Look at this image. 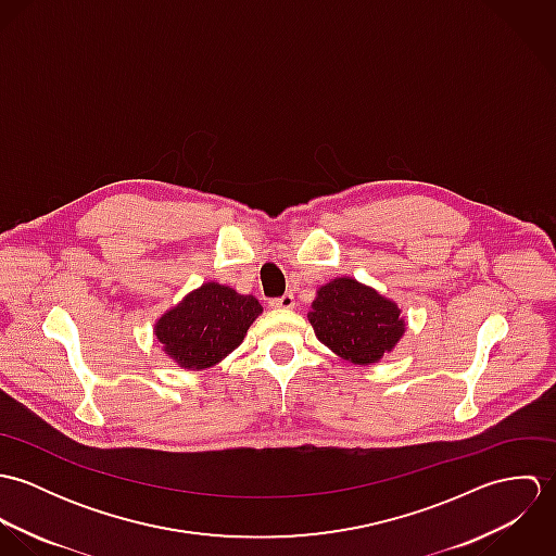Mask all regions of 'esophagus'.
Returning <instances> with one entry per match:
<instances>
[{"label": "esophagus", "instance_id": "34e87169", "mask_svg": "<svg viewBox=\"0 0 556 556\" xmlns=\"http://www.w3.org/2000/svg\"><path fill=\"white\" fill-rule=\"evenodd\" d=\"M274 308H293L295 306V298L291 295V293H285V295H280V298H274L271 302H269Z\"/></svg>", "mask_w": 556, "mask_h": 556}]
</instances>
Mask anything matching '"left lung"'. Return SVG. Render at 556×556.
I'll list each match as a JSON object with an SVG mask.
<instances>
[{
	"instance_id": "1",
	"label": "left lung",
	"mask_w": 556,
	"mask_h": 556,
	"mask_svg": "<svg viewBox=\"0 0 556 556\" xmlns=\"http://www.w3.org/2000/svg\"><path fill=\"white\" fill-rule=\"evenodd\" d=\"M308 318L318 340L353 364L379 362L404 331L396 304L353 278L325 285Z\"/></svg>"
}]
</instances>
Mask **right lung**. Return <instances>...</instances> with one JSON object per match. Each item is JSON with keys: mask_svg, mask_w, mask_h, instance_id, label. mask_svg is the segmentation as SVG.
Returning a JSON list of instances; mask_svg holds the SVG:
<instances>
[{"mask_svg": "<svg viewBox=\"0 0 556 556\" xmlns=\"http://www.w3.org/2000/svg\"><path fill=\"white\" fill-rule=\"evenodd\" d=\"M261 311L252 295L210 282L160 318L156 336L179 366L201 370L238 349Z\"/></svg>", "mask_w": 556, "mask_h": 556, "instance_id": "obj_1", "label": "right lung"}]
</instances>
